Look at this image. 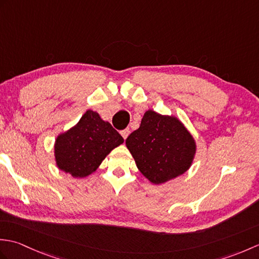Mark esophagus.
<instances>
[{
  "mask_svg": "<svg viewBox=\"0 0 259 259\" xmlns=\"http://www.w3.org/2000/svg\"><path fill=\"white\" fill-rule=\"evenodd\" d=\"M121 136H122V138L125 140L126 138H128V136H129V134H130V130L129 129H124V130H122L121 131Z\"/></svg>",
  "mask_w": 259,
  "mask_h": 259,
  "instance_id": "1",
  "label": "esophagus"
}]
</instances>
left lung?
Returning a JSON list of instances; mask_svg holds the SVG:
<instances>
[{
	"instance_id": "obj_1",
	"label": "left lung",
	"mask_w": 259,
	"mask_h": 259,
	"mask_svg": "<svg viewBox=\"0 0 259 259\" xmlns=\"http://www.w3.org/2000/svg\"><path fill=\"white\" fill-rule=\"evenodd\" d=\"M139 171L153 185H161L188 170L196 156V140L175 115L148 110L139 129L125 140Z\"/></svg>"
}]
</instances>
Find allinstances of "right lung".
<instances>
[{"instance_id":"right-lung-1","label":"right lung","mask_w":259,"mask_h":259,"mask_svg":"<svg viewBox=\"0 0 259 259\" xmlns=\"http://www.w3.org/2000/svg\"><path fill=\"white\" fill-rule=\"evenodd\" d=\"M123 138L98 112L87 110L78 123L59 134L54 142L57 167L73 178H85L98 169Z\"/></svg>"}]
</instances>
